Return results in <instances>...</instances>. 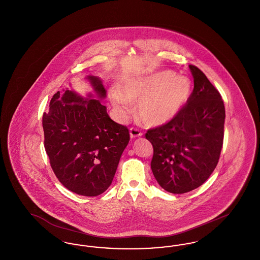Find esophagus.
<instances>
[{
	"mask_svg": "<svg viewBox=\"0 0 260 260\" xmlns=\"http://www.w3.org/2000/svg\"><path fill=\"white\" fill-rule=\"evenodd\" d=\"M129 135H131L132 138H136V137H140V136H142V133L138 128H136V127H132L129 129Z\"/></svg>",
	"mask_w": 260,
	"mask_h": 260,
	"instance_id": "obj_1",
	"label": "esophagus"
}]
</instances>
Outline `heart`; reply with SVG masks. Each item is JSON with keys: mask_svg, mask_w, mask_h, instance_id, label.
<instances>
[{"mask_svg": "<svg viewBox=\"0 0 260 260\" xmlns=\"http://www.w3.org/2000/svg\"><path fill=\"white\" fill-rule=\"evenodd\" d=\"M191 94V83L172 71H160L132 81L120 93H113L112 104L120 119L131 114L137 102V116L148 126L167 124L180 111Z\"/></svg>", "mask_w": 260, "mask_h": 260, "instance_id": "obj_1", "label": "heart"}]
</instances>
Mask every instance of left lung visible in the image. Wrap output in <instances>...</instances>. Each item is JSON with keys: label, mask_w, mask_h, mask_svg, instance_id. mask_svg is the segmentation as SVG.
<instances>
[{"label": "left lung", "mask_w": 260, "mask_h": 260, "mask_svg": "<svg viewBox=\"0 0 260 260\" xmlns=\"http://www.w3.org/2000/svg\"><path fill=\"white\" fill-rule=\"evenodd\" d=\"M194 88L167 124L145 135L153 145L151 169L161 188L183 194L202 185L217 166L224 137L225 107L219 91L198 67L189 65Z\"/></svg>", "instance_id": "1"}]
</instances>
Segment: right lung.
Masks as SVG:
<instances>
[{
	"instance_id": "1",
	"label": "right lung",
	"mask_w": 260,
	"mask_h": 260,
	"mask_svg": "<svg viewBox=\"0 0 260 260\" xmlns=\"http://www.w3.org/2000/svg\"><path fill=\"white\" fill-rule=\"evenodd\" d=\"M87 79L99 99H104L101 80L94 76ZM43 128L50 167L62 185L87 197L108 189L129 133L111 120L99 99H84L69 89L57 91L43 115Z\"/></svg>"
}]
</instances>
